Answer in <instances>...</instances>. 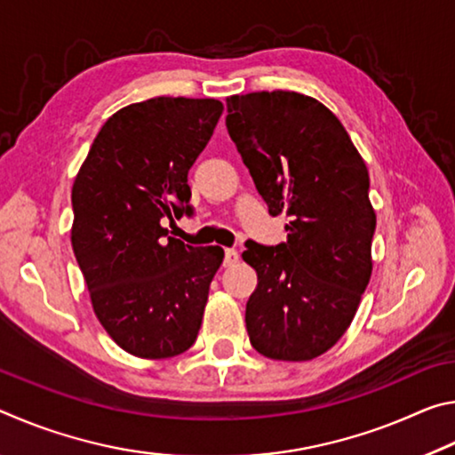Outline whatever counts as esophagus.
I'll return each instance as SVG.
<instances>
[{
  "label": "esophagus",
  "mask_w": 455,
  "mask_h": 455,
  "mask_svg": "<svg viewBox=\"0 0 455 455\" xmlns=\"http://www.w3.org/2000/svg\"><path fill=\"white\" fill-rule=\"evenodd\" d=\"M238 251H235V249H227L225 251V267H233L235 263H238Z\"/></svg>",
  "instance_id": "obj_1"
}]
</instances>
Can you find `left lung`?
<instances>
[{
	"label": "left lung",
	"instance_id": "obj_1",
	"mask_svg": "<svg viewBox=\"0 0 455 455\" xmlns=\"http://www.w3.org/2000/svg\"><path fill=\"white\" fill-rule=\"evenodd\" d=\"M227 128L287 243H246L259 283L246 331L260 355L309 361L345 335L373 271L367 166L325 104L273 90L227 98Z\"/></svg>",
	"mask_w": 455,
	"mask_h": 455
}]
</instances>
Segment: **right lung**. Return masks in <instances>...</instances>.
<instances>
[{"instance_id": "obj_1", "label": "right lung", "mask_w": 455, "mask_h": 455, "mask_svg": "<svg viewBox=\"0 0 455 455\" xmlns=\"http://www.w3.org/2000/svg\"><path fill=\"white\" fill-rule=\"evenodd\" d=\"M222 110L182 96L124 106L76 174L74 255L100 325L134 357H174L196 341L225 251L166 236L160 220L190 212L188 171Z\"/></svg>"}]
</instances>
